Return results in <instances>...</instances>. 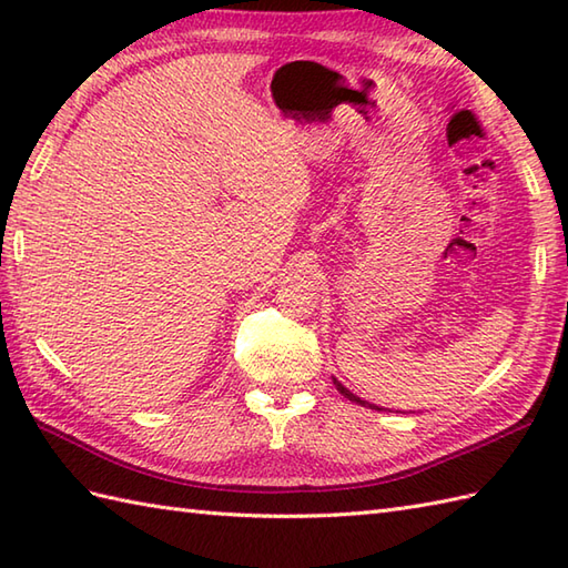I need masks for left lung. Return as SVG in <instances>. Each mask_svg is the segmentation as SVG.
I'll return each mask as SVG.
<instances>
[{
    "label": "left lung",
    "instance_id": "left-lung-1",
    "mask_svg": "<svg viewBox=\"0 0 568 568\" xmlns=\"http://www.w3.org/2000/svg\"><path fill=\"white\" fill-rule=\"evenodd\" d=\"M334 385H336V390H339L344 397H348V400H352V403H356V405H361V407H371V409H383V407H378V405H371L368 400H361L358 395H354L352 390L344 388V385H342L339 381H336V378H334Z\"/></svg>",
    "mask_w": 568,
    "mask_h": 568
}]
</instances>
